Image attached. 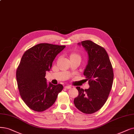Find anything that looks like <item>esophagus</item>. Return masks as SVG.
<instances>
[{
	"mask_svg": "<svg viewBox=\"0 0 134 134\" xmlns=\"http://www.w3.org/2000/svg\"><path fill=\"white\" fill-rule=\"evenodd\" d=\"M65 88H66V89H70V88H71V86H68V85H67V86H65Z\"/></svg>",
	"mask_w": 134,
	"mask_h": 134,
	"instance_id": "obj_1",
	"label": "esophagus"
}]
</instances>
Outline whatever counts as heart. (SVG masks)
I'll return each instance as SVG.
<instances>
[{
  "mask_svg": "<svg viewBox=\"0 0 134 134\" xmlns=\"http://www.w3.org/2000/svg\"><path fill=\"white\" fill-rule=\"evenodd\" d=\"M69 58H70V60H75L77 59L79 60L80 61L81 59V56L80 55V54L76 52H72L70 54H69Z\"/></svg>",
  "mask_w": 134,
  "mask_h": 134,
  "instance_id": "1",
  "label": "heart"
}]
</instances>
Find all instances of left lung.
Segmentation results:
<instances>
[{
    "mask_svg": "<svg viewBox=\"0 0 134 134\" xmlns=\"http://www.w3.org/2000/svg\"><path fill=\"white\" fill-rule=\"evenodd\" d=\"M79 44H82L88 54L83 75L90 88L84 90L76 87L79 95L74 103L82 113L92 114L102 107L108 99L113 82V67L103 47L90 40L82 41Z\"/></svg>",
    "mask_w": 134,
    "mask_h": 134,
    "instance_id": "left-lung-1",
    "label": "left lung"
}]
</instances>
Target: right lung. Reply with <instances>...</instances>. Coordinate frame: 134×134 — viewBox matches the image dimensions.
<instances>
[{"mask_svg":"<svg viewBox=\"0 0 134 134\" xmlns=\"http://www.w3.org/2000/svg\"><path fill=\"white\" fill-rule=\"evenodd\" d=\"M65 46L40 43L25 51L16 70V80L21 97L36 111L47 110L54 103L63 86L47 83L46 71Z\"/></svg>","mask_w":134,"mask_h":134,"instance_id":"1","label":"right lung"}]
</instances>
